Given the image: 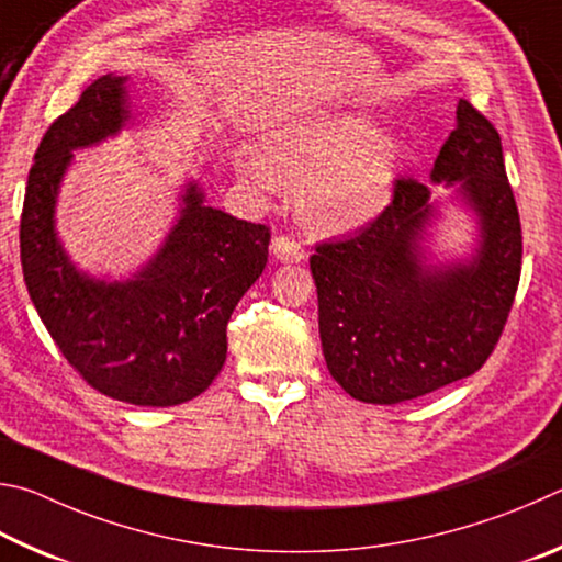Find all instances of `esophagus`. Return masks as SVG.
<instances>
[{"instance_id":"34e87169","label":"esophagus","mask_w":562,"mask_h":562,"mask_svg":"<svg viewBox=\"0 0 562 562\" xmlns=\"http://www.w3.org/2000/svg\"><path fill=\"white\" fill-rule=\"evenodd\" d=\"M271 254L276 261H283V263H301L306 259V251H303V246L299 241L289 239V236H276L271 241Z\"/></svg>"}]
</instances>
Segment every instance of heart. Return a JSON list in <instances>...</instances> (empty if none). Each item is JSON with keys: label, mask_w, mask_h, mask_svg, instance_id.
Instances as JSON below:
<instances>
[{"label": "heart", "mask_w": 562, "mask_h": 562, "mask_svg": "<svg viewBox=\"0 0 562 562\" xmlns=\"http://www.w3.org/2000/svg\"><path fill=\"white\" fill-rule=\"evenodd\" d=\"M236 170L259 190L296 184V210L318 234L366 229L387 210L400 170L397 137L356 113H323L276 127L236 157Z\"/></svg>", "instance_id": "heart-1"}]
</instances>
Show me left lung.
<instances>
[{
	"mask_svg": "<svg viewBox=\"0 0 562 562\" xmlns=\"http://www.w3.org/2000/svg\"><path fill=\"white\" fill-rule=\"evenodd\" d=\"M427 184L397 180L395 200L346 241L311 256L323 356L350 397L397 405L474 375L498 342L520 279V220L496 127L461 98ZM451 205L475 224L464 252L436 254Z\"/></svg>",
	"mask_w": 562,
	"mask_h": 562,
	"instance_id": "8db88e82",
	"label": "left lung"
}]
</instances>
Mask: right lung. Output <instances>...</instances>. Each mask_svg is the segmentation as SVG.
I'll return each mask as SVG.
<instances>
[{
	"mask_svg": "<svg viewBox=\"0 0 562 562\" xmlns=\"http://www.w3.org/2000/svg\"><path fill=\"white\" fill-rule=\"evenodd\" d=\"M133 78L101 76L48 127L29 172L22 269L38 318L88 385L137 407H175L212 385L226 360V323L269 259V226L206 204L187 180L177 214L150 259L121 279L68 256L58 194L76 150L133 123Z\"/></svg>",
	"mask_w": 562,
	"mask_h": 562,
	"instance_id": "right-lung-1",
	"label": "right lung"
}]
</instances>
